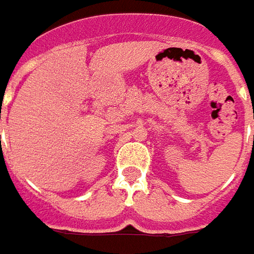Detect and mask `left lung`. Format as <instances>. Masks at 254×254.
Returning <instances> with one entry per match:
<instances>
[{
    "label": "left lung",
    "instance_id": "8db88e82",
    "mask_svg": "<svg viewBox=\"0 0 254 254\" xmlns=\"http://www.w3.org/2000/svg\"><path fill=\"white\" fill-rule=\"evenodd\" d=\"M253 140H254V136H253Z\"/></svg>",
    "mask_w": 254,
    "mask_h": 254
}]
</instances>
